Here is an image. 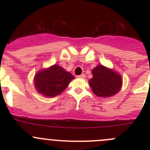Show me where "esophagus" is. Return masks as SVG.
I'll return each mask as SVG.
<instances>
[{"label": "esophagus", "mask_w": 150, "mask_h": 150, "mask_svg": "<svg viewBox=\"0 0 150 150\" xmlns=\"http://www.w3.org/2000/svg\"><path fill=\"white\" fill-rule=\"evenodd\" d=\"M78 78H83H83H86V75H85V74H81V75H78Z\"/></svg>", "instance_id": "obj_1"}]
</instances>
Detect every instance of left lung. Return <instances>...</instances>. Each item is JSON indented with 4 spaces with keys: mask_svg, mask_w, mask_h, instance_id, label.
I'll return each instance as SVG.
<instances>
[{
    "mask_svg": "<svg viewBox=\"0 0 150 150\" xmlns=\"http://www.w3.org/2000/svg\"><path fill=\"white\" fill-rule=\"evenodd\" d=\"M93 78L89 80L92 91L100 97H110L116 94L122 87V79L117 72L103 65L92 69Z\"/></svg>",
    "mask_w": 150,
    "mask_h": 150,
    "instance_id": "8db88e82",
    "label": "left lung"
}]
</instances>
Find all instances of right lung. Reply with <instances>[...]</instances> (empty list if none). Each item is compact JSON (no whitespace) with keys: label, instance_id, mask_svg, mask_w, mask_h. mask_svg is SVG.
<instances>
[{"label":"right lung","instance_id":"1","mask_svg":"<svg viewBox=\"0 0 150 150\" xmlns=\"http://www.w3.org/2000/svg\"><path fill=\"white\" fill-rule=\"evenodd\" d=\"M75 77L61 66L57 64L36 73L34 84L36 90L46 97H54L65 90Z\"/></svg>","mask_w":150,"mask_h":150}]
</instances>
